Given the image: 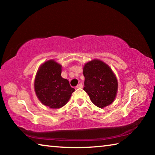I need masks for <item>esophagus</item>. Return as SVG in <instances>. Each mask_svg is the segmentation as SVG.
Wrapping results in <instances>:
<instances>
[{
  "instance_id": "obj_1",
  "label": "esophagus",
  "mask_w": 155,
  "mask_h": 155,
  "mask_svg": "<svg viewBox=\"0 0 155 155\" xmlns=\"http://www.w3.org/2000/svg\"><path fill=\"white\" fill-rule=\"evenodd\" d=\"M83 86V85L82 83H79V84H78V85H77V88H82Z\"/></svg>"
}]
</instances>
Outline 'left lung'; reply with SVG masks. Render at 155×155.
<instances>
[{"label": "left lung", "mask_w": 155, "mask_h": 155, "mask_svg": "<svg viewBox=\"0 0 155 155\" xmlns=\"http://www.w3.org/2000/svg\"><path fill=\"white\" fill-rule=\"evenodd\" d=\"M83 75V90L96 106L104 108L114 101L118 84L116 77L108 65L99 59H94L84 65Z\"/></svg>", "instance_id": "left-lung-1"}]
</instances>
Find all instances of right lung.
Returning a JSON list of instances; mask_svg holds the SVG:
<instances>
[{
  "label": "right lung",
  "mask_w": 155,
  "mask_h": 155,
  "mask_svg": "<svg viewBox=\"0 0 155 155\" xmlns=\"http://www.w3.org/2000/svg\"><path fill=\"white\" fill-rule=\"evenodd\" d=\"M61 65L53 59L44 63L38 69L34 83L38 99L51 109H59L66 104L74 89L62 78Z\"/></svg>",
  "instance_id": "right-lung-1"
}]
</instances>
